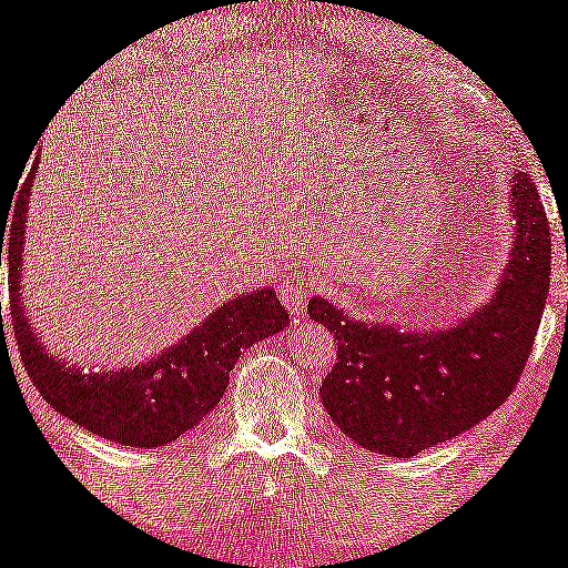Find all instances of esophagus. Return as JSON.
<instances>
[{
	"mask_svg": "<svg viewBox=\"0 0 568 568\" xmlns=\"http://www.w3.org/2000/svg\"><path fill=\"white\" fill-rule=\"evenodd\" d=\"M313 291H315L313 272H307V268H294V274H291V277L283 283L285 307L302 310V304L310 300V294H313Z\"/></svg>",
	"mask_w": 568,
	"mask_h": 568,
	"instance_id": "1",
	"label": "esophagus"
}]
</instances>
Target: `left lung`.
<instances>
[{"mask_svg":"<svg viewBox=\"0 0 568 568\" xmlns=\"http://www.w3.org/2000/svg\"><path fill=\"white\" fill-rule=\"evenodd\" d=\"M515 247L479 313L438 332L367 326L329 302L307 313L337 343L321 403L362 449L414 457L487 419L506 403L534 351L550 291V225L528 171L511 176Z\"/></svg>","mask_w":568,"mask_h":568,"instance_id":"8db88e82","label":"left lung"}]
</instances>
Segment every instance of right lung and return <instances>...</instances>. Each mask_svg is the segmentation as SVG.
<instances>
[{
	"label": "right lung",
	"mask_w": 568,
	"mask_h": 568,
	"mask_svg": "<svg viewBox=\"0 0 568 568\" xmlns=\"http://www.w3.org/2000/svg\"><path fill=\"white\" fill-rule=\"evenodd\" d=\"M34 174L38 163L32 165V174L18 193L8 244L2 239L10 266V318H13L23 367L45 403H51L53 410L73 419L75 425L92 429L94 435L113 444L135 446V449L165 446L193 429L220 403L229 386V373L242 351L283 329L288 324V313L272 288H261L250 296L225 302L209 315L206 324H201L179 345L163 351L158 359L100 375L70 369L62 359L45 354L21 310V250L27 236L23 223H27Z\"/></svg>",
	"instance_id": "add662e5"
}]
</instances>
